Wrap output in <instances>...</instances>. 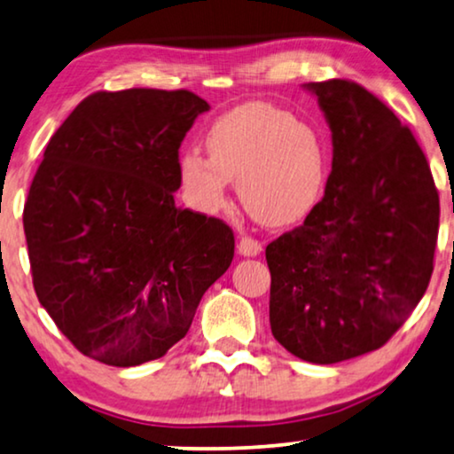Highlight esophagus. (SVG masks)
<instances>
[{"instance_id":"1","label":"esophagus","mask_w":454,"mask_h":454,"mask_svg":"<svg viewBox=\"0 0 454 454\" xmlns=\"http://www.w3.org/2000/svg\"><path fill=\"white\" fill-rule=\"evenodd\" d=\"M262 250V245L259 240L250 239V236H242L239 242V253L242 256H256Z\"/></svg>"}]
</instances>
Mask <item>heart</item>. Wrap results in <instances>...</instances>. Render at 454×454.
Segmentation results:
<instances>
[{
  "instance_id": "b5f03b06",
  "label": "heart",
  "mask_w": 454,
  "mask_h": 454,
  "mask_svg": "<svg viewBox=\"0 0 454 454\" xmlns=\"http://www.w3.org/2000/svg\"><path fill=\"white\" fill-rule=\"evenodd\" d=\"M209 159L185 151L179 173L187 200L200 212L224 206L228 181L262 224H289L316 204L324 185V148L306 121L279 107L250 101L214 120L206 134Z\"/></svg>"
}]
</instances>
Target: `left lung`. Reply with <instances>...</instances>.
Returning <instances> with one entry per match:
<instances>
[{
  "mask_svg": "<svg viewBox=\"0 0 454 454\" xmlns=\"http://www.w3.org/2000/svg\"><path fill=\"white\" fill-rule=\"evenodd\" d=\"M333 132L326 192L267 247L269 320L297 358L333 364L381 348L430 283L441 204L410 128L353 81L306 83Z\"/></svg>",
  "mask_w": 454,
  "mask_h": 454,
  "instance_id": "8db88e82",
  "label": "left lung"
}]
</instances>
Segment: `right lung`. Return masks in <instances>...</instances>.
<instances>
[{
  "instance_id": "obj_1",
  "label": "right lung",
  "mask_w": 454,
  "mask_h": 454,
  "mask_svg": "<svg viewBox=\"0 0 454 454\" xmlns=\"http://www.w3.org/2000/svg\"><path fill=\"white\" fill-rule=\"evenodd\" d=\"M207 110L185 90L98 91L46 146L24 206L32 281L85 356L160 358L232 262L224 222L175 206L179 146Z\"/></svg>"
}]
</instances>
